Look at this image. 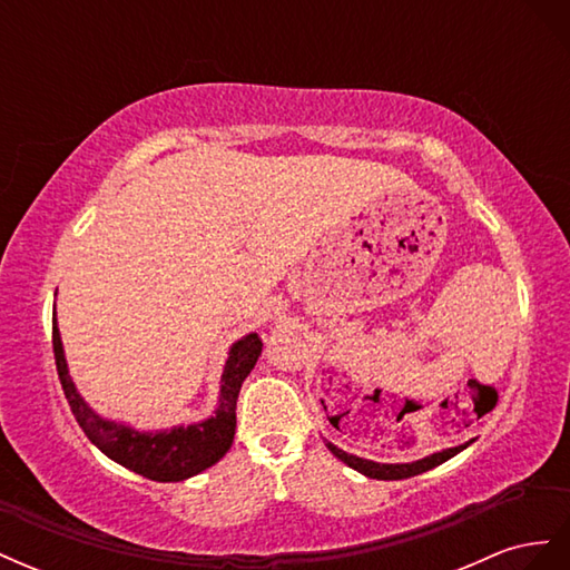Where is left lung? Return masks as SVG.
I'll list each match as a JSON object with an SVG mask.
<instances>
[{
	"mask_svg": "<svg viewBox=\"0 0 570 570\" xmlns=\"http://www.w3.org/2000/svg\"><path fill=\"white\" fill-rule=\"evenodd\" d=\"M471 442H473V440L463 442V444H459V446H450V450H442V452H435V454H430V456H423V459H419V461H409V463H377V461H371V459H361V456H356V454H347L344 450H340L337 444L327 442V440H325V446H327V450H331L342 463H347L350 469L358 471L361 475L375 478V480H404V478H413V475H419V473H425V471H430V469H435V465L444 463L446 459L456 456V454H459L461 450H465V446H469Z\"/></svg>",
	"mask_w": 570,
	"mask_h": 570,
	"instance_id": "left-lung-1",
	"label": "left lung"
}]
</instances>
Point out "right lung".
Returning <instances> with one entry per match:
<instances>
[{
    "mask_svg": "<svg viewBox=\"0 0 570 570\" xmlns=\"http://www.w3.org/2000/svg\"><path fill=\"white\" fill-rule=\"evenodd\" d=\"M51 342H55V358L63 394L82 433L111 461L157 482L187 480L226 456L235 438V404L239 387L256 366V358L262 356L264 347L256 333H249L230 344L220 375L218 404L209 419L166 430H140L124 421L105 419L85 402L71 373H68L57 314L55 325H51Z\"/></svg>",
    "mask_w": 570,
    "mask_h": 570,
    "instance_id": "add662e5",
    "label": "right lung"
}]
</instances>
